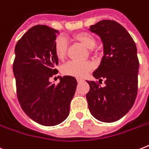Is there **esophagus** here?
<instances>
[{
  "mask_svg": "<svg viewBox=\"0 0 149 149\" xmlns=\"http://www.w3.org/2000/svg\"><path fill=\"white\" fill-rule=\"evenodd\" d=\"M77 82H78V83H82V82L84 81V79H81V78H77Z\"/></svg>",
  "mask_w": 149,
  "mask_h": 149,
  "instance_id": "1",
  "label": "esophagus"
}]
</instances>
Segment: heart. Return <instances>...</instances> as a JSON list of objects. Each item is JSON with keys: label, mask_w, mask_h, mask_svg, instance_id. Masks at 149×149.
<instances>
[{"label": "heart", "mask_w": 149, "mask_h": 149, "mask_svg": "<svg viewBox=\"0 0 149 149\" xmlns=\"http://www.w3.org/2000/svg\"><path fill=\"white\" fill-rule=\"evenodd\" d=\"M75 40L86 47L89 49H93L96 45V40L91 34L88 32H79L73 36ZM68 43L65 38L59 37L55 42L54 51L58 59H63L67 52ZM93 69V65L89 62H76L70 61L63 66V72L65 75L76 77H84Z\"/></svg>", "instance_id": "b5f03b06"}]
</instances>
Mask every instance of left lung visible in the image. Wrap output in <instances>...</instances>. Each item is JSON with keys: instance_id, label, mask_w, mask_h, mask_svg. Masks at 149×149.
<instances>
[{"instance_id": "1", "label": "left lung", "mask_w": 149, "mask_h": 149, "mask_svg": "<svg viewBox=\"0 0 149 149\" xmlns=\"http://www.w3.org/2000/svg\"><path fill=\"white\" fill-rule=\"evenodd\" d=\"M100 37L104 56L93 76L97 82L86 81V93L91 114L103 122H114L133 106L138 93L139 61L133 38L124 27L113 20H102L90 27Z\"/></svg>"}]
</instances>
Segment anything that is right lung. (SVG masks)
I'll return each instance as SVG.
<instances>
[{"instance_id":"obj_1","label":"right lung","mask_w":149,"mask_h":149,"mask_svg":"<svg viewBox=\"0 0 149 149\" xmlns=\"http://www.w3.org/2000/svg\"><path fill=\"white\" fill-rule=\"evenodd\" d=\"M58 31L46 25L33 26L15 46L13 71L17 100L29 118L44 126H55L66 119L75 94L77 79L60 77L58 84L49 79L58 73V59L54 45Z\"/></svg>"}]
</instances>
